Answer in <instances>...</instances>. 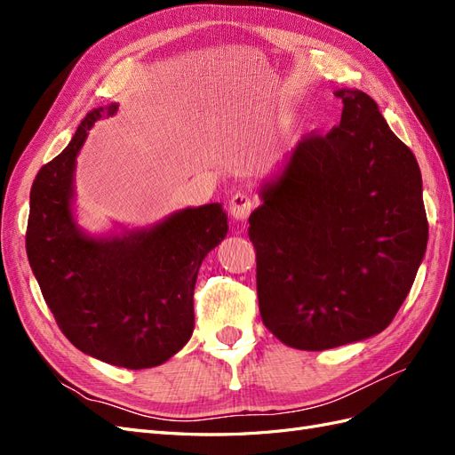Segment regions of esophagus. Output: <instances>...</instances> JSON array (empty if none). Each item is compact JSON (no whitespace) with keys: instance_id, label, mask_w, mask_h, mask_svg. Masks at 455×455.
<instances>
[{"instance_id":"obj_1","label":"esophagus","mask_w":455,"mask_h":455,"mask_svg":"<svg viewBox=\"0 0 455 455\" xmlns=\"http://www.w3.org/2000/svg\"><path fill=\"white\" fill-rule=\"evenodd\" d=\"M252 204L254 201L249 191H237V194L229 199V212L233 218L239 220V222H244L252 211Z\"/></svg>"}]
</instances>
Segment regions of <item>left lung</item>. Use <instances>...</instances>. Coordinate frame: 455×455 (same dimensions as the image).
Returning a JSON list of instances; mask_svg holds the SVG:
<instances>
[{"instance_id": "8db88e82", "label": "left lung", "mask_w": 455, "mask_h": 455, "mask_svg": "<svg viewBox=\"0 0 455 455\" xmlns=\"http://www.w3.org/2000/svg\"><path fill=\"white\" fill-rule=\"evenodd\" d=\"M336 96L339 125L296 146L249 218L261 321L304 351L387 328L429 237L414 154L366 92Z\"/></svg>"}]
</instances>
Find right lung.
Wrapping results in <instances>:
<instances>
[{
  "label": "right lung",
  "instance_id": "add662e5",
  "mask_svg": "<svg viewBox=\"0 0 455 455\" xmlns=\"http://www.w3.org/2000/svg\"><path fill=\"white\" fill-rule=\"evenodd\" d=\"M117 104L94 108L30 191L26 252L62 334L94 359L159 366L194 334V291L204 256L224 241L222 204L184 209L121 237H89L72 214L76 157L87 131Z\"/></svg>",
  "mask_w": 455,
  "mask_h": 455
}]
</instances>
